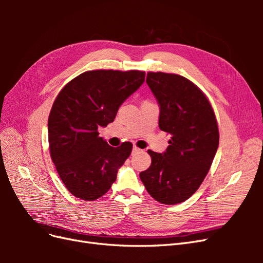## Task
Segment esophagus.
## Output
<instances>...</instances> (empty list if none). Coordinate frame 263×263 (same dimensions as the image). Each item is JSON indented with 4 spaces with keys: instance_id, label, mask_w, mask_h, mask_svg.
Returning <instances> with one entry per match:
<instances>
[{
    "instance_id": "obj_1",
    "label": "esophagus",
    "mask_w": 263,
    "mask_h": 263,
    "mask_svg": "<svg viewBox=\"0 0 263 263\" xmlns=\"http://www.w3.org/2000/svg\"><path fill=\"white\" fill-rule=\"evenodd\" d=\"M139 151H140V149H139L138 147H136V146H135V147L133 148V154H136V153H139Z\"/></svg>"
}]
</instances>
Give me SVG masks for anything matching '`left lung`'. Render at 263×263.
I'll return each mask as SVG.
<instances>
[{"label":"left lung","instance_id":"left-lung-1","mask_svg":"<svg viewBox=\"0 0 263 263\" xmlns=\"http://www.w3.org/2000/svg\"><path fill=\"white\" fill-rule=\"evenodd\" d=\"M147 84L159 105V127L171 135L165 153L148 150L151 164L140 180L156 201L174 205L186 201L204 181L219 144L216 116L209 99L189 79L148 72Z\"/></svg>","mask_w":263,"mask_h":263}]
</instances>
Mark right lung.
I'll list each match as a JSON object with an SVG mask.
<instances>
[{"mask_svg": "<svg viewBox=\"0 0 263 263\" xmlns=\"http://www.w3.org/2000/svg\"><path fill=\"white\" fill-rule=\"evenodd\" d=\"M145 74L138 70L85 71L55 98L48 118L50 157L73 196L98 200L115 182L133 144L109 146L98 129L114 122L119 106L144 83Z\"/></svg>", "mask_w": 263, "mask_h": 263, "instance_id": "1", "label": "right lung"}]
</instances>
